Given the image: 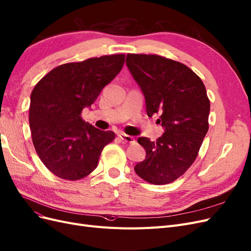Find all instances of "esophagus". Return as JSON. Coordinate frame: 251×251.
<instances>
[{
	"label": "esophagus",
	"instance_id": "1",
	"mask_svg": "<svg viewBox=\"0 0 251 251\" xmlns=\"http://www.w3.org/2000/svg\"><path fill=\"white\" fill-rule=\"evenodd\" d=\"M118 136L120 137V140L122 141L123 143H132V142H134V138L132 136L127 135L125 133H119Z\"/></svg>",
	"mask_w": 251,
	"mask_h": 251
}]
</instances>
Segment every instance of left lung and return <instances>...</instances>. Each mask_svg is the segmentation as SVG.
<instances>
[{
	"instance_id": "1",
	"label": "left lung",
	"mask_w": 251,
	"mask_h": 251,
	"mask_svg": "<svg viewBox=\"0 0 251 251\" xmlns=\"http://www.w3.org/2000/svg\"><path fill=\"white\" fill-rule=\"evenodd\" d=\"M126 65L146 99L148 117L159 115L164 133L140 137L146 159L134 166L155 185L177 180L196 160L209 129L210 100L201 79L186 65L158 54L128 53Z\"/></svg>"
}]
</instances>
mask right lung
<instances>
[{"label":"right lung","instance_id":"obj_1","mask_svg":"<svg viewBox=\"0 0 251 251\" xmlns=\"http://www.w3.org/2000/svg\"><path fill=\"white\" fill-rule=\"evenodd\" d=\"M125 54L67 63L43 76L31 94L29 122L35 150L57 177L75 181L94 171L115 132L102 131L80 117L122 69Z\"/></svg>","mask_w":251,"mask_h":251}]
</instances>
